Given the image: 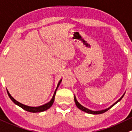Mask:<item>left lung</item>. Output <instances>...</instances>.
<instances>
[{
  "instance_id": "obj_1",
  "label": "left lung",
  "mask_w": 132,
  "mask_h": 132,
  "mask_svg": "<svg viewBox=\"0 0 132 132\" xmlns=\"http://www.w3.org/2000/svg\"><path fill=\"white\" fill-rule=\"evenodd\" d=\"M124 95H125V94H124L123 95H122V97H121V98H120L119 99V100L117 101V102H116V103H115L114 104H113V105L111 106L110 107H109V108H107V109L104 110H101V111H92V110H90L88 109V108H85V107H84V106H82L81 104H80V103H79V102H78L77 101L76 98H75V97H74V101H75V104H76V106H77V108H79V109L81 110L82 111H84V112H86V113H90V114H101V113H104V112H106V111H108V110L110 109V108H112V106H114L115 104H117V103H118L119 101H121V99H122V98L124 97Z\"/></svg>"
}]
</instances>
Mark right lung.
<instances>
[{
    "label": "right lung",
    "instance_id": "1",
    "mask_svg": "<svg viewBox=\"0 0 132 132\" xmlns=\"http://www.w3.org/2000/svg\"><path fill=\"white\" fill-rule=\"evenodd\" d=\"M61 81H62V79H61V80H60L59 82L58 85H57V88H56L55 91V93H54V94H53V97H52V100H51L49 102V103H46V104H44V105H43V106H40L31 107V106H28L24 105V104H21V103H20L19 102L16 101L15 98H13V97H11V95L10 94V93H9L8 91H7V94H8L9 97H10V98H11V100L13 102V103H15V104L18 105L19 106H20V108H22V109H24V110L27 111V112H33V113H37V112H43V111L47 110L49 109V108H50L51 106H52V104H53V102H54V100H55V95L56 91H57V88H58V87H59V86L60 85V83L61 82Z\"/></svg>",
    "mask_w": 132,
    "mask_h": 132
}]
</instances>
